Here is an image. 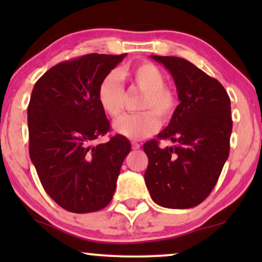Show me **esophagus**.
I'll return each instance as SVG.
<instances>
[{
  "label": "esophagus",
  "mask_w": 262,
  "mask_h": 262,
  "mask_svg": "<svg viewBox=\"0 0 262 262\" xmlns=\"http://www.w3.org/2000/svg\"><path fill=\"white\" fill-rule=\"evenodd\" d=\"M139 148H141V144H138V143H136V142H132V149L137 150Z\"/></svg>",
  "instance_id": "obj_1"
}]
</instances>
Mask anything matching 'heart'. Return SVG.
<instances>
[{"label":"heart","instance_id":"heart-1","mask_svg":"<svg viewBox=\"0 0 262 262\" xmlns=\"http://www.w3.org/2000/svg\"><path fill=\"white\" fill-rule=\"evenodd\" d=\"M127 77L138 91L144 93L138 108L143 112L127 114L116 121L118 134L131 139H141L151 136L162 123H168L174 116L178 98L170 88H167L166 77L155 64L144 62L132 67ZM98 101L103 112L110 117H119L124 111L125 91L116 71L103 76L98 87ZM157 116L159 117L157 118Z\"/></svg>","mask_w":262,"mask_h":262}]
</instances>
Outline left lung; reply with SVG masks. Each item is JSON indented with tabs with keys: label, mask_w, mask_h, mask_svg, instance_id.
<instances>
[{
	"label": "left lung",
	"mask_w": 262,
	"mask_h": 262,
	"mask_svg": "<svg viewBox=\"0 0 262 262\" xmlns=\"http://www.w3.org/2000/svg\"><path fill=\"white\" fill-rule=\"evenodd\" d=\"M169 71L180 100L159 141L143 149L149 163L145 185L154 202L167 209L199 205L217 184L230 150L232 130L230 99L223 85L188 60L170 56H150Z\"/></svg>",
	"instance_id": "left-lung-1"
}]
</instances>
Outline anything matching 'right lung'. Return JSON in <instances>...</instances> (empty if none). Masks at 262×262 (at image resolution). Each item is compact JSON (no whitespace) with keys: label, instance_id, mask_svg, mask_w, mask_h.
Instances as JSON below:
<instances>
[{"label":"right lung","instance_id":"obj_1","mask_svg":"<svg viewBox=\"0 0 262 262\" xmlns=\"http://www.w3.org/2000/svg\"><path fill=\"white\" fill-rule=\"evenodd\" d=\"M125 56L91 53L62 62L32 91L27 108L31 161L46 193L70 212H94L108 205L131 150L121 135L93 145L110 130L98 87Z\"/></svg>","mask_w":262,"mask_h":262}]
</instances>
